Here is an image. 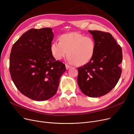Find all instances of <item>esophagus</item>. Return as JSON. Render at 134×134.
<instances>
[{
	"label": "esophagus",
	"instance_id": "1",
	"mask_svg": "<svg viewBox=\"0 0 134 134\" xmlns=\"http://www.w3.org/2000/svg\"><path fill=\"white\" fill-rule=\"evenodd\" d=\"M65 67H66V70H68L69 69H70L71 68V66H70V65H68V64H66L65 65Z\"/></svg>",
	"mask_w": 134,
	"mask_h": 134
}]
</instances>
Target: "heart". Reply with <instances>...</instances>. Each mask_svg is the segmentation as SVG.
<instances>
[{
    "mask_svg": "<svg viewBox=\"0 0 134 134\" xmlns=\"http://www.w3.org/2000/svg\"><path fill=\"white\" fill-rule=\"evenodd\" d=\"M59 41H54L51 50L57 60H60L68 54V59L77 65H85L93 57L95 43L91 36H85L78 33H70L62 35Z\"/></svg>",
    "mask_w": 134,
    "mask_h": 134,
    "instance_id": "heart-1",
    "label": "heart"
}]
</instances>
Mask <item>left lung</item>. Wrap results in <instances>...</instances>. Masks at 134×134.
<instances>
[{
  "label": "left lung",
  "instance_id": "1",
  "mask_svg": "<svg viewBox=\"0 0 134 134\" xmlns=\"http://www.w3.org/2000/svg\"><path fill=\"white\" fill-rule=\"evenodd\" d=\"M88 31L95 41V52L90 62L78 68L77 83L84 94L97 98L109 93L118 83L122 73V50L109 33Z\"/></svg>",
  "mask_w": 134,
  "mask_h": 134
}]
</instances>
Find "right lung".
Returning <instances> with one entry per match:
<instances>
[{
    "mask_svg": "<svg viewBox=\"0 0 134 134\" xmlns=\"http://www.w3.org/2000/svg\"><path fill=\"white\" fill-rule=\"evenodd\" d=\"M53 36L50 28L31 29L19 38L11 51V79L22 94L34 100L53 97L66 70L65 64L52 55Z\"/></svg>",
    "mask_w": 134,
    "mask_h": 134,
    "instance_id": "add662e5",
    "label": "right lung"
}]
</instances>
